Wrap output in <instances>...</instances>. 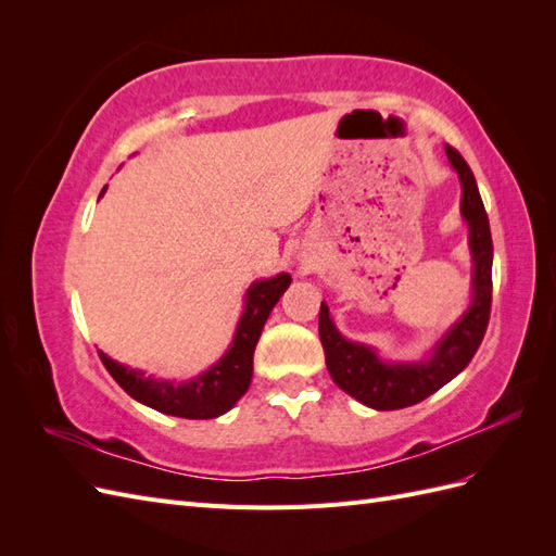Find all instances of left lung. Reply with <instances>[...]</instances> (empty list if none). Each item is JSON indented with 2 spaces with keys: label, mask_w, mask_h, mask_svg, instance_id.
<instances>
[{
  "label": "left lung",
  "mask_w": 556,
  "mask_h": 556,
  "mask_svg": "<svg viewBox=\"0 0 556 556\" xmlns=\"http://www.w3.org/2000/svg\"><path fill=\"white\" fill-rule=\"evenodd\" d=\"M445 155L462 182L459 208L464 223L468 225V248L470 262H473L470 304L457 323L435 341L425 359L384 362L376 348L345 339L336 329L325 301L319 306V341L325 348L329 376L345 394L374 410L408 408L413 403L439 392L473 359L486 331V323H490L494 262L490 220H486L476 176L466 160L450 146H445Z\"/></svg>",
  "instance_id": "obj_1"
}]
</instances>
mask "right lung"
<instances>
[{"instance_id":"add662e5","label":"right lung","mask_w":556,"mask_h":556,"mask_svg":"<svg viewBox=\"0 0 556 556\" xmlns=\"http://www.w3.org/2000/svg\"><path fill=\"white\" fill-rule=\"evenodd\" d=\"M104 192L106 188L99 192V197H104ZM290 274H278L274 278L252 282L245 292L243 313L229 350L213 366H208L204 374L194 376L192 380L178 382L148 376L146 371H139V368H129L111 359L102 350H97L99 359L104 362L113 380L131 399H137L148 408L185 419L220 417L237 406V401L248 392L252 380V355H255V345L262 336L264 323L271 315L282 292L290 288Z\"/></svg>"}]
</instances>
